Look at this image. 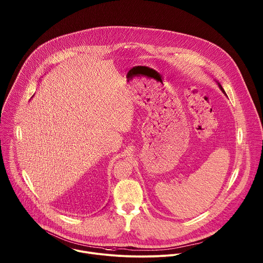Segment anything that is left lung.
Listing matches in <instances>:
<instances>
[{"label": "left lung", "mask_w": 263, "mask_h": 263, "mask_svg": "<svg viewBox=\"0 0 263 263\" xmlns=\"http://www.w3.org/2000/svg\"><path fill=\"white\" fill-rule=\"evenodd\" d=\"M218 85H219V87H220V89H221V90H222V91H223V92H224V90H223V89H222V87H221V85H220V84H219V83H218ZM224 93H226V92H224Z\"/></svg>", "instance_id": "1"}]
</instances>
